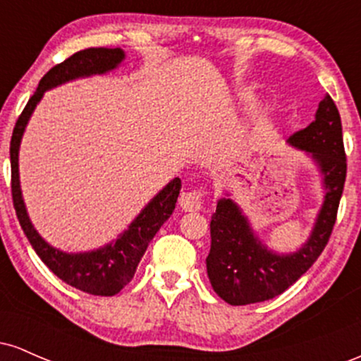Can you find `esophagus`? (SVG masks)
Listing matches in <instances>:
<instances>
[{
    "label": "esophagus",
    "instance_id": "1",
    "mask_svg": "<svg viewBox=\"0 0 361 361\" xmlns=\"http://www.w3.org/2000/svg\"><path fill=\"white\" fill-rule=\"evenodd\" d=\"M204 193L200 190H190L180 197V207L185 212H197L204 205Z\"/></svg>",
    "mask_w": 361,
    "mask_h": 361
}]
</instances>
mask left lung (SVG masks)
Returning <instances> with one entry per match:
<instances>
[{
	"mask_svg": "<svg viewBox=\"0 0 361 361\" xmlns=\"http://www.w3.org/2000/svg\"><path fill=\"white\" fill-rule=\"evenodd\" d=\"M287 142L314 161L322 176L324 200L307 241L287 255L261 241L229 193L217 202L210 221L212 243L205 259L207 275L214 292L231 305L256 304L283 293L312 267L333 233L346 180V154L341 117L329 94L319 103L314 122Z\"/></svg>",
	"mask_w": 361,
	"mask_h": 361,
	"instance_id": "8db88e82",
	"label": "left lung"
}]
</instances>
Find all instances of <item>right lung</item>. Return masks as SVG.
Here are the masks:
<instances>
[{
    "label": "right lung",
    "mask_w": 361,
    "mask_h": 361,
    "mask_svg": "<svg viewBox=\"0 0 361 361\" xmlns=\"http://www.w3.org/2000/svg\"><path fill=\"white\" fill-rule=\"evenodd\" d=\"M123 59H126V52L118 47H93L73 54L69 59L54 66L40 80L34 97L28 100L22 115L16 120L10 144L13 205L20 226H22L32 247L39 255V258L47 264L49 270L59 276L62 281L81 292L102 297L115 295L134 279V273L137 270L139 261L146 252L149 243L152 241L159 227L168 221L169 215L175 210L178 195L181 190V180L175 178L163 190H159L117 239L93 251L66 252L45 241L42 235L37 233L34 224L28 217L22 186H20L18 154L28 120L34 114L35 106L42 100L45 91L64 85V82L80 80V78L114 71L122 64Z\"/></svg>",
    "instance_id": "obj_1"
}]
</instances>
